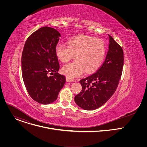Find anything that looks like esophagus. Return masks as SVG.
I'll use <instances>...</instances> for the list:
<instances>
[{"mask_svg": "<svg viewBox=\"0 0 147 147\" xmlns=\"http://www.w3.org/2000/svg\"><path fill=\"white\" fill-rule=\"evenodd\" d=\"M66 81H67V82H72V81H73V80L70 79L69 77H66Z\"/></svg>", "mask_w": 147, "mask_h": 147, "instance_id": "obj_1", "label": "esophagus"}]
</instances>
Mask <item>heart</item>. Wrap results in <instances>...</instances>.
<instances>
[{
	"label": "heart",
	"instance_id": "heart-1",
	"mask_svg": "<svg viewBox=\"0 0 147 147\" xmlns=\"http://www.w3.org/2000/svg\"><path fill=\"white\" fill-rule=\"evenodd\" d=\"M58 43L55 48L57 58L67 62L74 55V61L64 65L61 71L70 79L81 76L84 70L87 73L95 71L101 65L105 55V46L99 39L86 35H78L67 42Z\"/></svg>",
	"mask_w": 147,
	"mask_h": 147
}]
</instances>
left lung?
<instances>
[{
	"label": "left lung",
	"mask_w": 147,
	"mask_h": 147,
	"mask_svg": "<svg viewBox=\"0 0 147 147\" xmlns=\"http://www.w3.org/2000/svg\"><path fill=\"white\" fill-rule=\"evenodd\" d=\"M108 36V51L103 65L96 72L80 81L82 90L75 96L74 101L84 110H94L105 103L116 91L120 80L123 51L110 35Z\"/></svg>",
	"instance_id": "left-lung-1"
}]
</instances>
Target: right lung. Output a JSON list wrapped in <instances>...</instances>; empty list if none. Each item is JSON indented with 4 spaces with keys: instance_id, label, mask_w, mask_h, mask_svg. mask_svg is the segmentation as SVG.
Listing matches in <instances>:
<instances>
[{
    "instance_id": "right-lung-1",
    "label": "right lung",
    "mask_w": 147,
    "mask_h": 147,
    "mask_svg": "<svg viewBox=\"0 0 147 147\" xmlns=\"http://www.w3.org/2000/svg\"><path fill=\"white\" fill-rule=\"evenodd\" d=\"M60 33L43 27L27 39L22 57V71L24 85L30 96L44 105L55 102L66 82L65 76L58 73L59 63L55 48ZM51 73L53 76H49Z\"/></svg>"
}]
</instances>
